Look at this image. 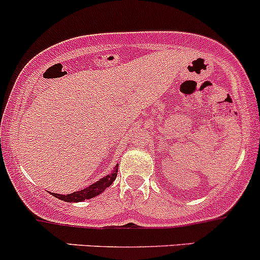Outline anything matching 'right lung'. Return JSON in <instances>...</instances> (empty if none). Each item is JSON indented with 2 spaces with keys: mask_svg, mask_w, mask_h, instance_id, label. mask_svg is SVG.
<instances>
[{
  "mask_svg": "<svg viewBox=\"0 0 260 260\" xmlns=\"http://www.w3.org/2000/svg\"><path fill=\"white\" fill-rule=\"evenodd\" d=\"M116 173H117V165L114 168V171H112L111 174H109V175H106L105 178L100 179L99 181L93 183L92 185L80 190V191H75V192H72V194H69V195L55 194V192H51V194H52L55 198H57V199H61V200H63V202H68V203L82 202V200H85V199H91V198L96 197V195H99L100 192H103L104 190H105L106 188H109V186L114 183V180L116 179Z\"/></svg>",
  "mask_w": 260,
  "mask_h": 260,
  "instance_id": "1",
  "label": "right lung"
}]
</instances>
